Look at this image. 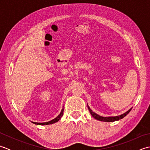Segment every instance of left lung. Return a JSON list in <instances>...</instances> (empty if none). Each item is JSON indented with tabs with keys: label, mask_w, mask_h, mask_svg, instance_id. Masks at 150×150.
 <instances>
[{
	"label": "left lung",
	"mask_w": 150,
	"mask_h": 150,
	"mask_svg": "<svg viewBox=\"0 0 150 150\" xmlns=\"http://www.w3.org/2000/svg\"><path fill=\"white\" fill-rule=\"evenodd\" d=\"M88 110H89V111H90V113L92 115V117H94L95 119L100 120V121H103V122H114V121L122 119L126 115H127L129 113V111H131V110L132 109V108H130L128 111H127L126 112H125L122 115H118V116H115V117H102V116H100L99 115H98L97 113H95V112H93V111L90 109V108L88 106Z\"/></svg>",
	"instance_id": "obj_1"
}]
</instances>
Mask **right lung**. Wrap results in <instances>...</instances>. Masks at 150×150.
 I'll use <instances>...</instances> for the list:
<instances>
[{
    "label": "right lung",
    "mask_w": 150,
    "mask_h": 150,
    "mask_svg": "<svg viewBox=\"0 0 150 150\" xmlns=\"http://www.w3.org/2000/svg\"><path fill=\"white\" fill-rule=\"evenodd\" d=\"M63 112H64V108H62V110H61V112L60 113V114L58 116H57L55 119L49 121V122H42V123H40V122H32L33 124H37V125H48V124H52L53 123H55L57 122H58V121L61 119L62 116L63 115Z\"/></svg>",
    "instance_id": "1"
}]
</instances>
